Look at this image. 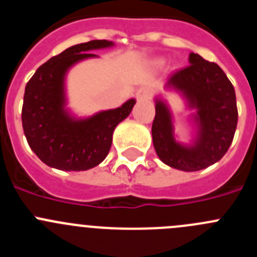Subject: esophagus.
<instances>
[{
    "label": "esophagus",
    "mask_w": 257,
    "mask_h": 257,
    "mask_svg": "<svg viewBox=\"0 0 257 257\" xmlns=\"http://www.w3.org/2000/svg\"><path fill=\"white\" fill-rule=\"evenodd\" d=\"M136 96H138L139 100L148 99V98L150 96V90L148 88H145V86H143V88H140L138 90V93H136Z\"/></svg>",
    "instance_id": "esophagus-1"
}]
</instances>
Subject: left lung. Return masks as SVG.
<instances>
[{
  "mask_svg": "<svg viewBox=\"0 0 257 257\" xmlns=\"http://www.w3.org/2000/svg\"><path fill=\"white\" fill-rule=\"evenodd\" d=\"M185 69L169 75L167 88L181 91L190 107L197 109L199 135L192 147H183L173 138L169 109L157 100L152 126L153 143L161 161L172 168L195 172L216 163L228 152L237 128L238 110L232 82L215 62L190 53Z\"/></svg>",
  "mask_w": 257,
  "mask_h": 257,
  "instance_id": "8db88e82",
  "label": "left lung"
}]
</instances>
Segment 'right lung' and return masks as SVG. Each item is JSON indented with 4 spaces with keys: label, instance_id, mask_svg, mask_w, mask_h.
Segmentation results:
<instances>
[{
    "label": "right lung",
    "instance_id": "1",
    "mask_svg": "<svg viewBox=\"0 0 257 257\" xmlns=\"http://www.w3.org/2000/svg\"><path fill=\"white\" fill-rule=\"evenodd\" d=\"M113 46L90 41L65 49L39 67L25 86L21 122L33 152L47 166L61 171H86L104 161L117 124L133 110L135 100L103 110L86 119H75L65 110L63 80L77 61L95 57L88 51Z\"/></svg>",
    "mask_w": 257,
    "mask_h": 257
}]
</instances>
